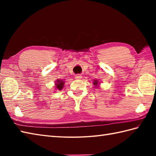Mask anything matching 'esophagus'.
I'll return each mask as SVG.
<instances>
[{
  "instance_id": "34e87169",
  "label": "esophagus",
  "mask_w": 156,
  "mask_h": 156,
  "mask_svg": "<svg viewBox=\"0 0 156 156\" xmlns=\"http://www.w3.org/2000/svg\"><path fill=\"white\" fill-rule=\"evenodd\" d=\"M75 78L76 79H81L82 78V76L80 75V74H77V75H76V76H75Z\"/></svg>"
}]
</instances>
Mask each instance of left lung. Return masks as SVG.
Here are the masks:
<instances>
[{"instance_id": "8db88e82", "label": "left lung", "mask_w": 156, "mask_h": 156, "mask_svg": "<svg viewBox=\"0 0 156 156\" xmlns=\"http://www.w3.org/2000/svg\"><path fill=\"white\" fill-rule=\"evenodd\" d=\"M94 85H97V84H98V82H97V80H94Z\"/></svg>"}]
</instances>
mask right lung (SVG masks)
<instances>
[{
    "mask_svg": "<svg viewBox=\"0 0 156 156\" xmlns=\"http://www.w3.org/2000/svg\"><path fill=\"white\" fill-rule=\"evenodd\" d=\"M57 83H56V87L58 89V90H62V88L64 87V81H62V80H57Z\"/></svg>",
    "mask_w": 156,
    "mask_h": 156,
    "instance_id": "add662e5",
    "label": "right lung"
}]
</instances>
